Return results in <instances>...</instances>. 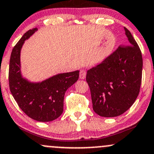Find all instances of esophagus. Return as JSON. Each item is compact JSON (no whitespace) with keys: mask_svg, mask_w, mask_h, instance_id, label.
I'll list each match as a JSON object with an SVG mask.
<instances>
[{"mask_svg":"<svg viewBox=\"0 0 154 154\" xmlns=\"http://www.w3.org/2000/svg\"><path fill=\"white\" fill-rule=\"evenodd\" d=\"M86 77V71L84 69H81L80 71V79H85Z\"/></svg>","mask_w":154,"mask_h":154,"instance_id":"1","label":"esophagus"}]
</instances>
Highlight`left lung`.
<instances>
[{
    "instance_id": "8db88e82",
    "label": "left lung",
    "mask_w": 154,
    "mask_h": 154,
    "mask_svg": "<svg viewBox=\"0 0 154 154\" xmlns=\"http://www.w3.org/2000/svg\"><path fill=\"white\" fill-rule=\"evenodd\" d=\"M127 45H120L102 63L87 72L93 109L102 117H116L134 104L142 82L143 57L127 28Z\"/></svg>"
}]
</instances>
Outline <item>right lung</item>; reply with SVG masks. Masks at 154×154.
Here are the masks:
<instances>
[{
    "label": "right lung",
    "mask_w": 154,
    "mask_h": 154,
    "mask_svg": "<svg viewBox=\"0 0 154 154\" xmlns=\"http://www.w3.org/2000/svg\"><path fill=\"white\" fill-rule=\"evenodd\" d=\"M36 28L26 32L11 51L8 69L9 88L20 109L37 121L48 122L58 118L63 110L64 95L79 78V71L59 74L38 83H31L20 74V50Z\"/></svg>",
    "instance_id": "add662e5"
}]
</instances>
